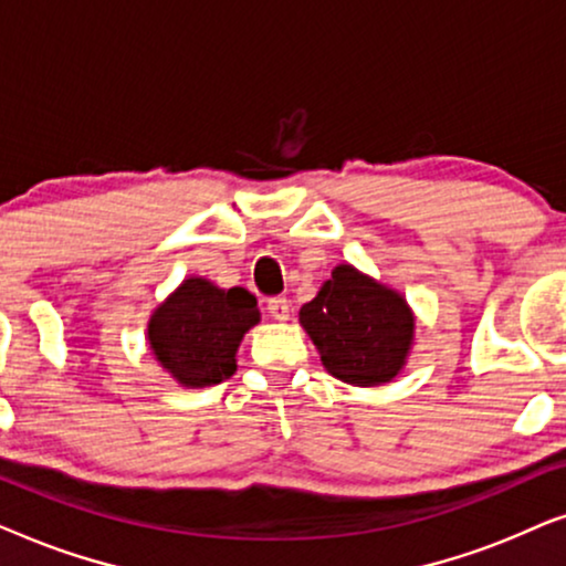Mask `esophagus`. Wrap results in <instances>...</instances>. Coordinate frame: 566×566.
<instances>
[{"instance_id":"1","label":"esophagus","mask_w":566,"mask_h":566,"mask_svg":"<svg viewBox=\"0 0 566 566\" xmlns=\"http://www.w3.org/2000/svg\"><path fill=\"white\" fill-rule=\"evenodd\" d=\"M266 311L274 321H287L290 318V303L284 297H271L266 303Z\"/></svg>"}]
</instances>
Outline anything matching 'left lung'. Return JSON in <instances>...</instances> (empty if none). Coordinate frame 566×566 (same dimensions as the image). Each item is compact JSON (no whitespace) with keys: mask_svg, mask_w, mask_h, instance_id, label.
<instances>
[{"mask_svg":"<svg viewBox=\"0 0 566 566\" xmlns=\"http://www.w3.org/2000/svg\"><path fill=\"white\" fill-rule=\"evenodd\" d=\"M323 367L359 388L386 386L409 361L417 315L401 292L352 263H338L318 295L300 307Z\"/></svg>","mask_w":566,"mask_h":566,"instance_id":"obj_1","label":"left lung"}]
</instances>
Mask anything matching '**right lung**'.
Returning a JSON list of instances; mask_svg holds the SVG:
<instances>
[{"label":"right lung","instance_id":"obj_1","mask_svg":"<svg viewBox=\"0 0 566 566\" xmlns=\"http://www.w3.org/2000/svg\"><path fill=\"white\" fill-rule=\"evenodd\" d=\"M259 323V303L248 290L188 276L149 315L147 344L178 386L209 388L235 375L240 342Z\"/></svg>","mask_w":566,"mask_h":566}]
</instances>
